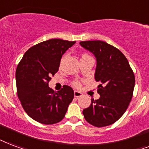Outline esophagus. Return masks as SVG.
<instances>
[{
  "instance_id": "esophagus-1",
  "label": "esophagus",
  "mask_w": 149,
  "mask_h": 149,
  "mask_svg": "<svg viewBox=\"0 0 149 149\" xmlns=\"http://www.w3.org/2000/svg\"><path fill=\"white\" fill-rule=\"evenodd\" d=\"M82 93L81 92H79V91H74V96L75 97H77V98H78V97H81L82 96Z\"/></svg>"
}]
</instances>
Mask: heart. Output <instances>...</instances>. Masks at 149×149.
<instances>
[{
	"instance_id": "b5f03b06",
	"label": "heart",
	"mask_w": 149,
	"mask_h": 149,
	"mask_svg": "<svg viewBox=\"0 0 149 149\" xmlns=\"http://www.w3.org/2000/svg\"><path fill=\"white\" fill-rule=\"evenodd\" d=\"M87 57H91V56H90V55H88L87 54H81V58H87ZM64 59H65V56H63L62 58V59H61V63H62V62L64 61ZM73 85H74L76 87H79V84L78 82H75L74 84H73Z\"/></svg>"
}]
</instances>
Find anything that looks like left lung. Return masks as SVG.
I'll return each instance as SVG.
<instances>
[{
	"label": "left lung",
	"mask_w": 149,
	"mask_h": 149,
	"mask_svg": "<svg viewBox=\"0 0 149 149\" xmlns=\"http://www.w3.org/2000/svg\"><path fill=\"white\" fill-rule=\"evenodd\" d=\"M79 44L96 58L95 78L100 83V97L92 98L83 114L90 124L106 127L116 122L127 109L134 88V74L127 58L116 47L102 40L81 41Z\"/></svg>",
	"instance_id": "1"
}]
</instances>
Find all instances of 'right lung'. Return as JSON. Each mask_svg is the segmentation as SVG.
<instances>
[{"label":"right lung","mask_w":149,"mask_h":149,"mask_svg":"<svg viewBox=\"0 0 149 149\" xmlns=\"http://www.w3.org/2000/svg\"><path fill=\"white\" fill-rule=\"evenodd\" d=\"M76 41L51 39L31 47L24 54L15 72L17 94L25 112L43 124H54L65 117L74 97L72 87L59 91L48 87L58 70L62 54Z\"/></svg>","instance_id":"add662e5"}]
</instances>
